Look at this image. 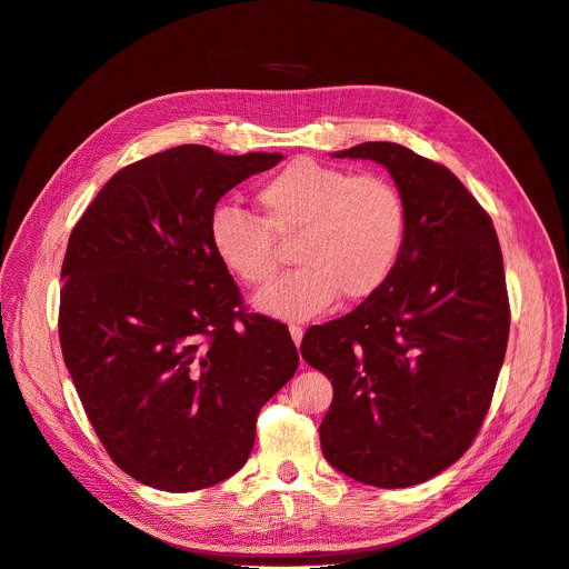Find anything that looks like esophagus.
<instances>
[{"label":"esophagus","mask_w":569,"mask_h":569,"mask_svg":"<svg viewBox=\"0 0 569 569\" xmlns=\"http://www.w3.org/2000/svg\"><path fill=\"white\" fill-rule=\"evenodd\" d=\"M288 330H290V337H292L295 346H300V343H302V337H305L302 325H295V322H290V325H288Z\"/></svg>","instance_id":"obj_1"}]
</instances>
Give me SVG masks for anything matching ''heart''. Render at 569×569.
<instances>
[{
    "label": "heart",
    "mask_w": 569,
    "mask_h": 569,
    "mask_svg": "<svg viewBox=\"0 0 569 569\" xmlns=\"http://www.w3.org/2000/svg\"><path fill=\"white\" fill-rule=\"evenodd\" d=\"M260 219L221 207L209 219V242L232 277L251 288L272 283L281 267L278 239H292L302 267L258 295V307L281 318H311L337 295L371 297L401 258L408 204L382 174L295 159L258 189Z\"/></svg>",
    "instance_id": "heart-1"
}]
</instances>
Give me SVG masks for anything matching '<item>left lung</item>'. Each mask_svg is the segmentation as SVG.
Here are the masks:
<instances>
[{
  "label": "left lung",
  "instance_id": "1",
  "mask_svg": "<svg viewBox=\"0 0 569 569\" xmlns=\"http://www.w3.org/2000/svg\"><path fill=\"white\" fill-rule=\"evenodd\" d=\"M335 157L390 170L408 237L390 279L302 339L305 360L335 387L320 447L352 480L403 489L459 461L489 412L510 337L502 253L452 170L397 142Z\"/></svg>",
  "mask_w": 569,
  "mask_h": 569
}]
</instances>
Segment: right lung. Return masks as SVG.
Instances as JSON below:
<instances>
[{"mask_svg":"<svg viewBox=\"0 0 569 569\" xmlns=\"http://www.w3.org/2000/svg\"><path fill=\"white\" fill-rule=\"evenodd\" d=\"M281 154L179 144L114 172L71 230L59 343L110 459L161 491L242 468L260 408L292 378L288 327L249 313L209 242L232 187Z\"/></svg>","mask_w":569,"mask_h":569,"instance_id":"right-lung-1","label":"right lung"}]
</instances>
